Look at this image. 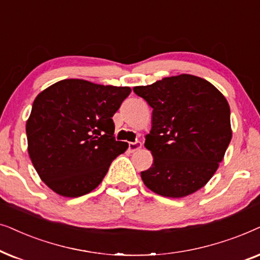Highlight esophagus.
<instances>
[{
  "mask_svg": "<svg viewBox=\"0 0 260 260\" xmlns=\"http://www.w3.org/2000/svg\"><path fill=\"white\" fill-rule=\"evenodd\" d=\"M141 146H143V144L140 143V141H136V143H128V150L129 152H136L138 150H140Z\"/></svg>",
  "mask_w": 260,
  "mask_h": 260,
  "instance_id": "esophagus-1",
  "label": "esophagus"
}]
</instances>
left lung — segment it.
I'll return each instance as SVG.
<instances>
[{
    "instance_id": "8db88e82",
    "label": "left lung",
    "mask_w": 260,
    "mask_h": 260,
    "mask_svg": "<svg viewBox=\"0 0 260 260\" xmlns=\"http://www.w3.org/2000/svg\"><path fill=\"white\" fill-rule=\"evenodd\" d=\"M133 91L153 109L151 131L145 136L153 164L141 172L144 184L172 199L203 188L232 139L226 98L210 82L188 74L134 86Z\"/></svg>"
}]
</instances>
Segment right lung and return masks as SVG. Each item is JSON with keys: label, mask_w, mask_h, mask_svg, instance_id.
I'll return each instance as SVG.
<instances>
[{"label": "right lung", "mask_w": 260, "mask_h": 260, "mask_svg": "<svg viewBox=\"0 0 260 260\" xmlns=\"http://www.w3.org/2000/svg\"><path fill=\"white\" fill-rule=\"evenodd\" d=\"M131 91L70 78L37 96L26 122L27 148L48 188L64 197L98 188L112 161L128 148L114 138L112 117Z\"/></svg>", "instance_id": "1"}]
</instances>
